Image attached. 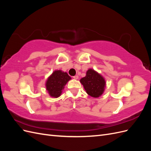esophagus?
I'll return each mask as SVG.
<instances>
[{"instance_id":"1","label":"esophagus","mask_w":151,"mask_h":151,"mask_svg":"<svg viewBox=\"0 0 151 151\" xmlns=\"http://www.w3.org/2000/svg\"><path fill=\"white\" fill-rule=\"evenodd\" d=\"M73 78H74V79H78L79 76H73Z\"/></svg>"}]
</instances>
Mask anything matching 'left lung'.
<instances>
[{
  "instance_id": "1",
  "label": "left lung",
  "mask_w": 151,
  "mask_h": 151,
  "mask_svg": "<svg viewBox=\"0 0 151 151\" xmlns=\"http://www.w3.org/2000/svg\"><path fill=\"white\" fill-rule=\"evenodd\" d=\"M86 93L94 98H98L104 92L106 83L103 77L93 69H89L86 77L80 80Z\"/></svg>"
}]
</instances>
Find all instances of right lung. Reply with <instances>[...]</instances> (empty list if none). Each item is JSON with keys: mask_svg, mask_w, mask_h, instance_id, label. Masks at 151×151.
<instances>
[{"mask_svg": "<svg viewBox=\"0 0 151 151\" xmlns=\"http://www.w3.org/2000/svg\"><path fill=\"white\" fill-rule=\"evenodd\" d=\"M70 79L71 77L67 72L61 70L54 71L46 83V88L49 94L54 98L60 96L64 86Z\"/></svg>", "mask_w": 151, "mask_h": 151, "instance_id": "obj_1", "label": "right lung"}]
</instances>
